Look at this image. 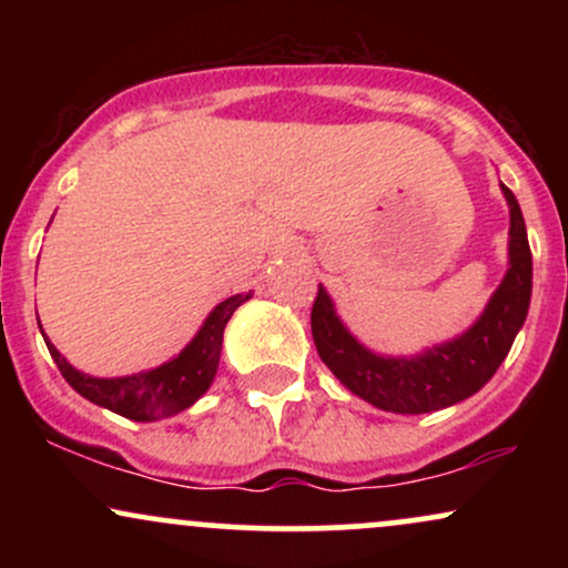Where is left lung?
Listing matches in <instances>:
<instances>
[{
  "label": "left lung",
  "mask_w": 568,
  "mask_h": 568,
  "mask_svg": "<svg viewBox=\"0 0 568 568\" xmlns=\"http://www.w3.org/2000/svg\"><path fill=\"white\" fill-rule=\"evenodd\" d=\"M501 186L510 207L507 272L470 328L416 355H382L349 334L328 291L312 304L317 355L349 393L393 414H429L478 393L497 374L524 328L531 302V247L515 194Z\"/></svg>",
  "instance_id": "1"
}]
</instances>
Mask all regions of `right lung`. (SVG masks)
Masks as SVG:
<instances>
[{
  "label": "right lung",
  "mask_w": 568,
  "mask_h": 568,
  "mask_svg": "<svg viewBox=\"0 0 568 568\" xmlns=\"http://www.w3.org/2000/svg\"><path fill=\"white\" fill-rule=\"evenodd\" d=\"M247 298H253V291L237 293V296L224 298V302L213 306V312L200 325L192 342L179 355L171 357V361L162 363V366L139 371V374L130 376H112V379H101V376H90L77 371L53 347V342L44 336V331L42 336L58 371L63 374V379L82 397H88L95 406L125 416V419L158 422L165 419V416L181 414V410L194 406L207 393V387H211L213 376L219 371L226 323H230L234 310L240 304H245Z\"/></svg>",
  "instance_id": "obj_1"
}]
</instances>
